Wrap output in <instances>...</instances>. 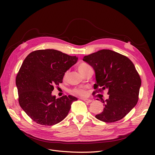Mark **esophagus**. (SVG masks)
<instances>
[{
    "instance_id": "obj_1",
    "label": "esophagus",
    "mask_w": 155,
    "mask_h": 155,
    "mask_svg": "<svg viewBox=\"0 0 155 155\" xmlns=\"http://www.w3.org/2000/svg\"><path fill=\"white\" fill-rule=\"evenodd\" d=\"M82 100H83L84 101H85V102H87V103H91V102H92V100L88 99H82Z\"/></svg>"
}]
</instances>
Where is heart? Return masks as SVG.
<instances>
[{"mask_svg": "<svg viewBox=\"0 0 155 155\" xmlns=\"http://www.w3.org/2000/svg\"><path fill=\"white\" fill-rule=\"evenodd\" d=\"M77 68H78V71H80L81 74H82L83 75H84L89 70L92 69V68H91L90 65L86 63H79L78 64V66H77ZM68 71H66L63 73V80H67V78L68 77ZM71 92L73 94L80 95V96H84L87 94L86 89L85 88H81V87H75V88H74L71 90Z\"/></svg>", "mask_w": 155, "mask_h": 155, "instance_id": "1", "label": "heart"}]
</instances>
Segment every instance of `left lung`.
<instances>
[{
	"instance_id": "left-lung-1",
	"label": "left lung",
	"mask_w": 155,
	"mask_h": 155,
	"mask_svg": "<svg viewBox=\"0 0 155 155\" xmlns=\"http://www.w3.org/2000/svg\"><path fill=\"white\" fill-rule=\"evenodd\" d=\"M83 60L95 71L94 93H102L107 88L109 95L108 99L102 101L104 110L95 117L105 123L124 118L139 99L141 80L133 63L127 56L110 50L85 56Z\"/></svg>"
}]
</instances>
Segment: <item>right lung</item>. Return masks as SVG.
<instances>
[{"mask_svg": "<svg viewBox=\"0 0 155 155\" xmlns=\"http://www.w3.org/2000/svg\"><path fill=\"white\" fill-rule=\"evenodd\" d=\"M78 58L55 50L30 53L16 76L18 101L21 108L36 123L52 126L67 117L73 101L71 95L56 99L51 92L63 82V73L76 63Z\"/></svg>", "mask_w": 155, "mask_h": 155, "instance_id": "add662e5", "label": "right lung"}]
</instances>
